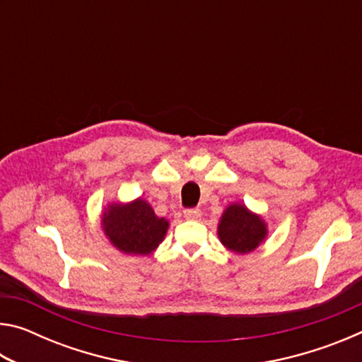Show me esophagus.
<instances>
[{"label":"esophagus","instance_id":"obj_1","mask_svg":"<svg viewBox=\"0 0 362 362\" xmlns=\"http://www.w3.org/2000/svg\"><path fill=\"white\" fill-rule=\"evenodd\" d=\"M183 217L188 220H198L201 217V211L198 207H188V209L183 211Z\"/></svg>","mask_w":362,"mask_h":362}]
</instances>
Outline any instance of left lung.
Returning a JSON list of instances; mask_svg holds the SVG:
<instances>
[{
	"label": "left lung",
	"instance_id": "1",
	"mask_svg": "<svg viewBox=\"0 0 362 362\" xmlns=\"http://www.w3.org/2000/svg\"><path fill=\"white\" fill-rule=\"evenodd\" d=\"M267 235L265 223L241 204H231L218 225V238L226 247L238 254L254 250Z\"/></svg>",
	"mask_w": 362,
	"mask_h": 362
}]
</instances>
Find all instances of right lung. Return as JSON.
<instances>
[{
	"label": "right lung",
	"instance_id": "right-lung-1",
	"mask_svg": "<svg viewBox=\"0 0 362 362\" xmlns=\"http://www.w3.org/2000/svg\"><path fill=\"white\" fill-rule=\"evenodd\" d=\"M105 235L126 254L146 255L158 247L168 231V220L159 218L145 201L127 206L112 204L102 217Z\"/></svg>",
	"mask_w": 362,
	"mask_h": 362
}]
</instances>
